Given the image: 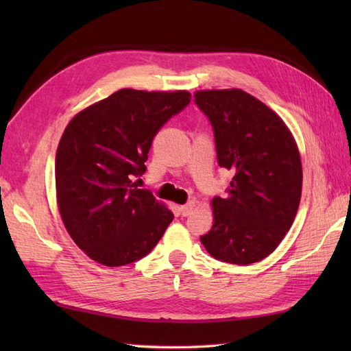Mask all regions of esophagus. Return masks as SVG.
Listing matches in <instances>:
<instances>
[{
	"mask_svg": "<svg viewBox=\"0 0 351 351\" xmlns=\"http://www.w3.org/2000/svg\"><path fill=\"white\" fill-rule=\"evenodd\" d=\"M193 208H195V202H189V204H185V205H182L180 208V213L185 217V215H190L191 214Z\"/></svg>",
	"mask_w": 351,
	"mask_h": 351,
	"instance_id": "obj_1",
	"label": "esophagus"
}]
</instances>
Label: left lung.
<instances>
[{
  "label": "left lung",
  "instance_id": "1",
  "mask_svg": "<svg viewBox=\"0 0 351 351\" xmlns=\"http://www.w3.org/2000/svg\"><path fill=\"white\" fill-rule=\"evenodd\" d=\"M195 102L213 126L219 166L234 175L228 195L213 199L214 225L200 241L223 263H258L278 247L299 210V149L282 119L240 88L200 90Z\"/></svg>",
  "mask_w": 351,
  "mask_h": 351
}]
</instances>
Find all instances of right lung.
Masks as SVG:
<instances>
[{"mask_svg":"<svg viewBox=\"0 0 351 351\" xmlns=\"http://www.w3.org/2000/svg\"><path fill=\"white\" fill-rule=\"evenodd\" d=\"M191 95L122 88L72 119L56 155L66 229L93 261L121 267L155 247L173 214L134 180L146 171L155 134Z\"/></svg>","mask_w":351,"mask_h":351,"instance_id":"add662e5","label":"right lung"}]
</instances>
